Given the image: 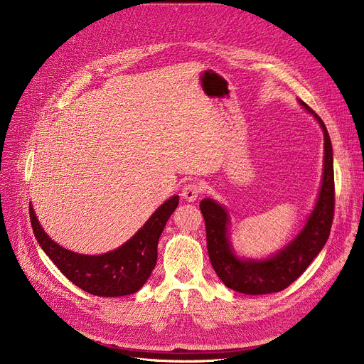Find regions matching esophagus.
Instances as JSON below:
<instances>
[{
  "label": "esophagus",
  "instance_id": "esophagus-1",
  "mask_svg": "<svg viewBox=\"0 0 364 364\" xmlns=\"http://www.w3.org/2000/svg\"><path fill=\"white\" fill-rule=\"evenodd\" d=\"M200 192H202V186L196 181H190L187 184H184V187L181 190V196H183V199H186L188 202H193L198 199Z\"/></svg>",
  "mask_w": 364,
  "mask_h": 364
}]
</instances>
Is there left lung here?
<instances>
[{
  "mask_svg": "<svg viewBox=\"0 0 364 364\" xmlns=\"http://www.w3.org/2000/svg\"><path fill=\"white\" fill-rule=\"evenodd\" d=\"M299 103L314 114L324 134V169L321 188L313 214L302 232L274 257L264 261L239 259L227 237L228 217L225 209L213 199L200 202L206 228V246L211 264L223 283L246 295H265L280 292L294 283L311 264L326 245L335 213V178L332 143L326 125L313 109Z\"/></svg>",
  "mask_w": 364,
  "mask_h": 364,
  "instance_id": "8db88e82",
  "label": "left lung"
}]
</instances>
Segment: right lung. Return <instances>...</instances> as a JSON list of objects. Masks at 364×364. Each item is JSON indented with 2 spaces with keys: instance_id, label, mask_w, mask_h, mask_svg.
Returning <instances> with one entry per match:
<instances>
[{
  "instance_id": "1",
  "label": "right lung",
  "mask_w": 364,
  "mask_h": 364,
  "mask_svg": "<svg viewBox=\"0 0 364 364\" xmlns=\"http://www.w3.org/2000/svg\"><path fill=\"white\" fill-rule=\"evenodd\" d=\"M178 205V196L161 205L147 223L118 250L103 255H81L53 242L38 223L32 206L33 235L43 251L73 284L97 296H122L137 292L150 277L158 259V242Z\"/></svg>"
}]
</instances>
